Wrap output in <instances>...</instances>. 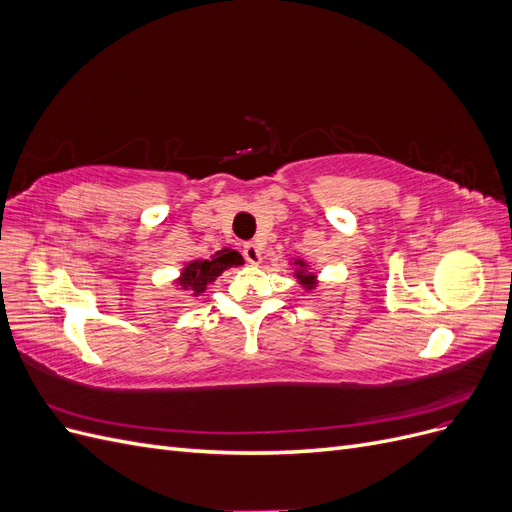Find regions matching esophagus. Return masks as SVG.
I'll use <instances>...</instances> for the list:
<instances>
[{
  "instance_id": "esophagus-1",
  "label": "esophagus",
  "mask_w": 512,
  "mask_h": 512,
  "mask_svg": "<svg viewBox=\"0 0 512 512\" xmlns=\"http://www.w3.org/2000/svg\"><path fill=\"white\" fill-rule=\"evenodd\" d=\"M243 256H245L247 262H250V265H260V262H262V250H260V245L254 243V241L245 243V245H243Z\"/></svg>"
}]
</instances>
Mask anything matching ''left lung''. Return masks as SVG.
<instances>
[{
    "mask_svg": "<svg viewBox=\"0 0 512 512\" xmlns=\"http://www.w3.org/2000/svg\"><path fill=\"white\" fill-rule=\"evenodd\" d=\"M290 265L294 267L292 277L299 282V286H301L305 292H312V290L318 286V275L309 271V262H307V260H303V258H292Z\"/></svg>",
    "mask_w": 512,
    "mask_h": 512,
    "instance_id": "8db88e82",
    "label": "left lung"
}]
</instances>
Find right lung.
Here are the masks:
<instances>
[{
  "label": "right lung",
  "instance_id": "right-lung-1",
  "mask_svg": "<svg viewBox=\"0 0 512 512\" xmlns=\"http://www.w3.org/2000/svg\"><path fill=\"white\" fill-rule=\"evenodd\" d=\"M243 262L245 260L237 250L224 247V250L211 254V258H198V260L185 262L173 284L183 292H190V297L198 299L200 294L207 290V286L218 280L226 269L241 267Z\"/></svg>",
  "mask_w": 512,
  "mask_h": 512
}]
</instances>
